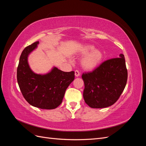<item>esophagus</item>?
I'll return each mask as SVG.
<instances>
[{"mask_svg":"<svg viewBox=\"0 0 146 146\" xmlns=\"http://www.w3.org/2000/svg\"><path fill=\"white\" fill-rule=\"evenodd\" d=\"M80 72H79L78 70H76V71H75V76H76V77H78L79 76H80Z\"/></svg>","mask_w":146,"mask_h":146,"instance_id":"34e87169","label":"esophagus"}]
</instances>
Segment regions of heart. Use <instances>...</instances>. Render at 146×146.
Segmentation results:
<instances>
[{
    "instance_id": "heart-1",
    "label": "heart",
    "mask_w": 146,
    "mask_h": 146,
    "mask_svg": "<svg viewBox=\"0 0 146 146\" xmlns=\"http://www.w3.org/2000/svg\"><path fill=\"white\" fill-rule=\"evenodd\" d=\"M94 47L90 45L84 46L82 53L86 55L82 59V65L84 69L92 70L96 68L103 59V54L99 50H94Z\"/></svg>"
}]
</instances>
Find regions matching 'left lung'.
Returning <instances> with one entry per match:
<instances>
[{
	"mask_svg": "<svg viewBox=\"0 0 146 146\" xmlns=\"http://www.w3.org/2000/svg\"><path fill=\"white\" fill-rule=\"evenodd\" d=\"M104 61L92 71L83 73V98L92 108L113 105L126 86L128 73L124 55Z\"/></svg>",
	"mask_w": 146,
	"mask_h": 146,
	"instance_id": "1",
	"label": "left lung"
}]
</instances>
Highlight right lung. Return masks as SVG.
<instances>
[{
  "label": "right lung",
  "mask_w": 146,
  "mask_h": 146,
  "mask_svg": "<svg viewBox=\"0 0 146 146\" xmlns=\"http://www.w3.org/2000/svg\"><path fill=\"white\" fill-rule=\"evenodd\" d=\"M38 43L33 42L22 52L17 68V83L29 104L41 109H55L62 102L66 89L74 80L75 72H63L56 68L46 75L33 72L28 64L27 56Z\"/></svg>",
  "instance_id": "right-lung-1"
}]
</instances>
